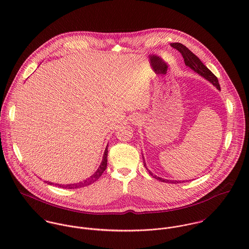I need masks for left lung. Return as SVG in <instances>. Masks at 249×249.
Returning a JSON list of instances; mask_svg holds the SVG:
<instances>
[{
    "label": "left lung",
    "mask_w": 249,
    "mask_h": 249,
    "mask_svg": "<svg viewBox=\"0 0 249 249\" xmlns=\"http://www.w3.org/2000/svg\"><path fill=\"white\" fill-rule=\"evenodd\" d=\"M171 45H172V47H174L175 49H177L178 52L181 53V54H182V56H183V58H184L185 64H186L187 66H189L191 69H193L194 71H196L197 73H199L200 75H202L203 77H205L207 80H209L213 85H214L218 90H220V86H219L217 77L201 62V60H200L195 53H193L186 46H184V45L181 44V43H172ZM142 158H143V157H142ZM143 166L145 167V162H144V160H143ZM145 168H146V167H145ZM146 170H147V169H146ZM147 171H148V170H147ZM148 173H149V175H150L151 177H153V178H156V179H158V180H160V181H162V182H167V183H169V182H170V183H177V182H178V181H176V180H175V181H174V180H173V181H171V180L169 181V180H166V179H163V178H157L156 176H153L150 171H148ZM185 181H186V180H185ZM185 181H182V183L185 182ZM179 182L181 183V181H179Z\"/></svg>",
    "instance_id": "1"
}]
</instances>
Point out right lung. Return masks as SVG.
<instances>
[{"instance_id": "right-lung-1", "label": "right lung", "mask_w": 249, "mask_h": 249, "mask_svg": "<svg viewBox=\"0 0 249 249\" xmlns=\"http://www.w3.org/2000/svg\"><path fill=\"white\" fill-rule=\"evenodd\" d=\"M108 146V145H107ZM106 148L105 150V154H104V158H103V161L101 163V166L99 167V169L97 170V172L88 179L82 181V182H79L77 184H69V185H59V184H55V186L57 185L58 187L60 188H65V189H77V188H81V187H84V186H88L92 183H94L95 181H97L99 178L102 177V175L104 174V172L107 170V153H108V150ZM50 183V182H49ZM52 185V183H50Z\"/></svg>"}]
</instances>
